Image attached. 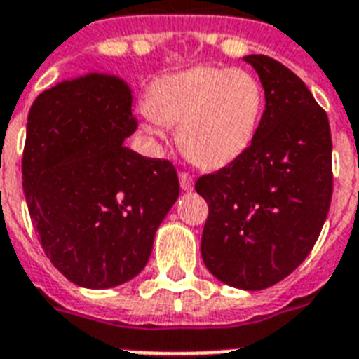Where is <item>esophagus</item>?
Instances as JSON below:
<instances>
[{"mask_svg":"<svg viewBox=\"0 0 359 359\" xmlns=\"http://www.w3.org/2000/svg\"><path fill=\"white\" fill-rule=\"evenodd\" d=\"M180 185H182L183 191H193V176L187 172H180Z\"/></svg>","mask_w":359,"mask_h":359,"instance_id":"obj_1","label":"esophagus"}]
</instances>
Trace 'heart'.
Here are the masks:
<instances>
[{
    "mask_svg": "<svg viewBox=\"0 0 359 359\" xmlns=\"http://www.w3.org/2000/svg\"><path fill=\"white\" fill-rule=\"evenodd\" d=\"M149 140L176 127L177 148L204 170H219L251 148L262 118L264 90L243 69L193 67L157 80L146 95Z\"/></svg>",
    "mask_w": 359,
    "mask_h": 359,
    "instance_id": "1",
    "label": "heart"
}]
</instances>
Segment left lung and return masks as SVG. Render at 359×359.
Segmentation results:
<instances>
[{
    "mask_svg": "<svg viewBox=\"0 0 359 359\" xmlns=\"http://www.w3.org/2000/svg\"><path fill=\"white\" fill-rule=\"evenodd\" d=\"M266 108L251 148L196 180L210 215L202 260L224 285L264 290L292 273L320 236L333 193L332 133L307 86L268 55H245Z\"/></svg>",
    "mask_w": 359,
    "mask_h": 359,
    "instance_id": "1",
    "label": "left lung"
}]
</instances>
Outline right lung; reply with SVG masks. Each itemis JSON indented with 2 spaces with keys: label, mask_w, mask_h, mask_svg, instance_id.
Instances as JSON below:
<instances>
[{
  "label": "right lung",
  "mask_w": 359,
  "mask_h": 359,
  "mask_svg": "<svg viewBox=\"0 0 359 359\" xmlns=\"http://www.w3.org/2000/svg\"><path fill=\"white\" fill-rule=\"evenodd\" d=\"M123 80L91 73L35 99L27 116L22 185L46 257L84 288L140 273L155 232L180 196L170 161L123 142L136 130Z\"/></svg>",
  "instance_id": "add662e5"
}]
</instances>
